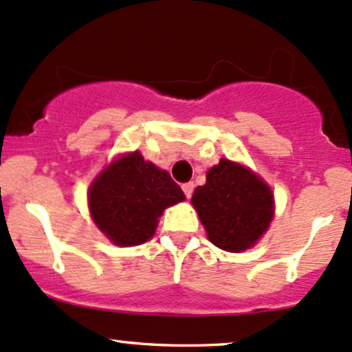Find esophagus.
<instances>
[{
    "mask_svg": "<svg viewBox=\"0 0 352 352\" xmlns=\"http://www.w3.org/2000/svg\"><path fill=\"white\" fill-rule=\"evenodd\" d=\"M182 190H184L185 197L190 199V197H192V193H193V184H192V182H188V184H184V185H182Z\"/></svg>",
    "mask_w": 352,
    "mask_h": 352,
    "instance_id": "esophagus-1",
    "label": "esophagus"
}]
</instances>
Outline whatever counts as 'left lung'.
<instances>
[{"instance_id":"8db88e82","label":"left lung","mask_w":352,"mask_h":352,"mask_svg":"<svg viewBox=\"0 0 352 352\" xmlns=\"http://www.w3.org/2000/svg\"><path fill=\"white\" fill-rule=\"evenodd\" d=\"M192 205L208 240L225 252L240 253L263 236L274 217L272 188L248 167L221 159L197 187Z\"/></svg>"}]
</instances>
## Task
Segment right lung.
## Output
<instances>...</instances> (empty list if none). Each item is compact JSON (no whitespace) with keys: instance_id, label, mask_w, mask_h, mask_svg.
I'll use <instances>...</instances> for the list:
<instances>
[{"instance_id":"right-lung-1","label":"right lung","mask_w":352,"mask_h":352,"mask_svg":"<svg viewBox=\"0 0 352 352\" xmlns=\"http://www.w3.org/2000/svg\"><path fill=\"white\" fill-rule=\"evenodd\" d=\"M182 188L140 152L124 153L96 177L87 192L89 212L117 246L151 240L164 210L184 201Z\"/></svg>"}]
</instances>
